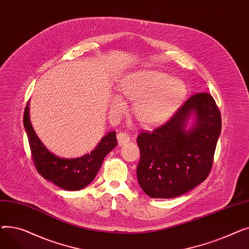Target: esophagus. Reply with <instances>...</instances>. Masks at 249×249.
<instances>
[{"instance_id": "obj_1", "label": "esophagus", "mask_w": 249, "mask_h": 249, "mask_svg": "<svg viewBox=\"0 0 249 249\" xmlns=\"http://www.w3.org/2000/svg\"><path fill=\"white\" fill-rule=\"evenodd\" d=\"M117 139H118V143H119V145L123 146L124 144H126V143L129 142L130 136L126 132H119L117 134Z\"/></svg>"}]
</instances>
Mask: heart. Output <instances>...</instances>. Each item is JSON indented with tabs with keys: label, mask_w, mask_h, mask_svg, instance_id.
Masks as SVG:
<instances>
[{
	"label": "heart",
	"mask_w": 249,
	"mask_h": 249,
	"mask_svg": "<svg viewBox=\"0 0 249 249\" xmlns=\"http://www.w3.org/2000/svg\"><path fill=\"white\" fill-rule=\"evenodd\" d=\"M118 90L128 98L136 99L134 113L146 124L163 121L184 99L185 84L171 75L155 71H137L126 75L118 85ZM113 109L123 106L121 98L114 97Z\"/></svg>",
	"instance_id": "obj_1"
}]
</instances>
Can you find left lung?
Returning <instances> with one entry per match:
<instances>
[{"label":"left lung","instance_id":"8db88e82","mask_svg":"<svg viewBox=\"0 0 249 249\" xmlns=\"http://www.w3.org/2000/svg\"><path fill=\"white\" fill-rule=\"evenodd\" d=\"M192 111L197 121L187 132L185 122ZM220 132L221 113L213 97L192 95L165 123L138 134L136 174L141 189L151 198L169 199L200 185L212 169Z\"/></svg>","mask_w":249,"mask_h":249}]
</instances>
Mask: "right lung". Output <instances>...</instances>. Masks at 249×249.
Segmentation results:
<instances>
[{"label":"right lung","mask_w":249,"mask_h":249,"mask_svg":"<svg viewBox=\"0 0 249 249\" xmlns=\"http://www.w3.org/2000/svg\"><path fill=\"white\" fill-rule=\"evenodd\" d=\"M24 127L27 132L31 159L38 174L63 190L77 191L93 181L103 160L117 145L116 132L104 136L99 145L90 153L77 159H60L49 152L36 135L29 118L28 103L24 111Z\"/></svg>","instance_id":"1"}]
</instances>
